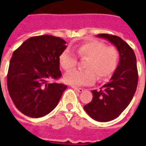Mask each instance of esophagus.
Wrapping results in <instances>:
<instances>
[{"mask_svg":"<svg viewBox=\"0 0 146 146\" xmlns=\"http://www.w3.org/2000/svg\"><path fill=\"white\" fill-rule=\"evenodd\" d=\"M75 91H76V92H84V88H76V87H72Z\"/></svg>","mask_w":146,"mask_h":146,"instance_id":"esophagus-1","label":"esophagus"}]
</instances>
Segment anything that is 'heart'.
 Instances as JSON below:
<instances>
[{
  "label": "heart",
  "instance_id": "b5f03b06",
  "mask_svg": "<svg viewBox=\"0 0 146 146\" xmlns=\"http://www.w3.org/2000/svg\"><path fill=\"white\" fill-rule=\"evenodd\" d=\"M77 54L80 58H87L86 70H73L65 74V81L73 86H85L98 80L107 78L115 71L119 60V53L116 48L106 47L102 42L92 40L80 44L76 48ZM59 63L65 70H72L76 66V55L70 49L61 54Z\"/></svg>",
  "mask_w": 146,
  "mask_h": 146
}]
</instances>
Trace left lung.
<instances>
[{
	"label": "left lung",
	"mask_w": 146,
	"mask_h": 146,
	"mask_svg": "<svg viewBox=\"0 0 146 146\" xmlns=\"http://www.w3.org/2000/svg\"><path fill=\"white\" fill-rule=\"evenodd\" d=\"M98 37L108 40L118 50L119 64L110 82L99 91H92V102L84 106L92 119L108 122L116 119L128 106L138 85V70L135 52L119 36L101 33Z\"/></svg>",
	"instance_id": "left-lung-1"
}]
</instances>
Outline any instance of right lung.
I'll list each match as a JSON object with an SVG mask.
<instances>
[{
	"instance_id": "right-lung-1",
	"label": "right lung",
	"mask_w": 146,
	"mask_h": 146,
	"mask_svg": "<svg viewBox=\"0 0 146 146\" xmlns=\"http://www.w3.org/2000/svg\"><path fill=\"white\" fill-rule=\"evenodd\" d=\"M60 37H30L12 54L8 68V89L15 106L24 115L39 118L51 113L66 85L52 82L61 76L59 56L66 48Z\"/></svg>"
}]
</instances>
